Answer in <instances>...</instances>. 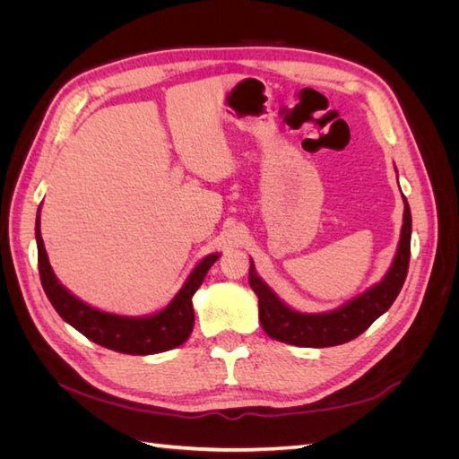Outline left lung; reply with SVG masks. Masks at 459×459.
I'll list each match as a JSON object with an SVG mask.
<instances>
[{
    "label": "left lung",
    "mask_w": 459,
    "mask_h": 459,
    "mask_svg": "<svg viewBox=\"0 0 459 459\" xmlns=\"http://www.w3.org/2000/svg\"><path fill=\"white\" fill-rule=\"evenodd\" d=\"M411 245V212L404 197V224H402L398 251L383 281L351 300L344 307L327 314H300L290 310L277 299L272 289L256 275L255 264L248 270V285L258 297L262 329L275 341L307 349H325L356 339L393 307L402 285L406 281Z\"/></svg>",
    "instance_id": "left-lung-1"
}]
</instances>
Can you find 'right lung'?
<instances>
[{
  "instance_id": "add662e5",
  "label": "right lung",
  "mask_w": 459,
  "mask_h": 459,
  "mask_svg": "<svg viewBox=\"0 0 459 459\" xmlns=\"http://www.w3.org/2000/svg\"><path fill=\"white\" fill-rule=\"evenodd\" d=\"M36 243L41 287H44L57 314L90 341L105 346V349L135 356L170 351L189 339L193 324H195V312H193L191 299L201 287L206 272L211 270L220 256L211 255L201 260L197 268L187 277L186 285L179 289V293L162 312L147 317H124L88 307V304L68 293L57 281V277H55L49 266L44 239H41L39 233V208L36 220Z\"/></svg>"
}]
</instances>
